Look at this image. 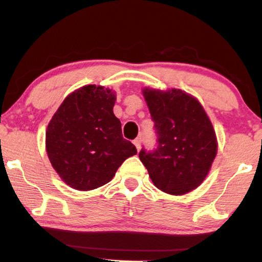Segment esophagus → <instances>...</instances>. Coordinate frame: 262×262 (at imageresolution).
I'll use <instances>...</instances> for the list:
<instances>
[{"label":"esophagus","instance_id":"esophagus-1","mask_svg":"<svg viewBox=\"0 0 262 262\" xmlns=\"http://www.w3.org/2000/svg\"><path fill=\"white\" fill-rule=\"evenodd\" d=\"M141 141H142L141 138H136L134 141H133V142H134L136 149H138V150H140V148H141Z\"/></svg>","mask_w":262,"mask_h":262}]
</instances>
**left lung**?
I'll return each instance as SVG.
<instances>
[{
    "mask_svg": "<svg viewBox=\"0 0 262 262\" xmlns=\"http://www.w3.org/2000/svg\"><path fill=\"white\" fill-rule=\"evenodd\" d=\"M158 140L139 158L162 192L182 195L201 185L216 156L212 122L200 102L181 89H143Z\"/></svg>",
    "mask_w": 262,
    "mask_h": 262,
    "instance_id": "obj_1",
    "label": "left lung"
}]
</instances>
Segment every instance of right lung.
<instances>
[{
	"label": "right lung",
	"instance_id": "obj_1",
	"mask_svg": "<svg viewBox=\"0 0 262 262\" xmlns=\"http://www.w3.org/2000/svg\"><path fill=\"white\" fill-rule=\"evenodd\" d=\"M115 94L89 84L73 92L50 120L46 149L50 163L68 186L92 190L106 185L124 160L138 153L123 139L113 113Z\"/></svg>",
	"mask_w": 262,
	"mask_h": 262
}]
</instances>
